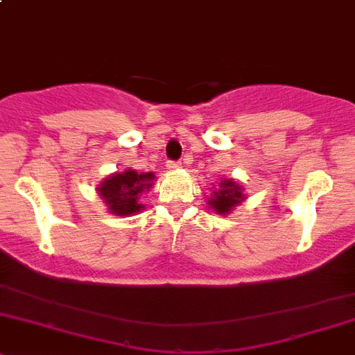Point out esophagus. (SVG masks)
<instances>
[{
  "label": "esophagus",
  "instance_id": "obj_1",
  "mask_svg": "<svg viewBox=\"0 0 355 355\" xmlns=\"http://www.w3.org/2000/svg\"><path fill=\"white\" fill-rule=\"evenodd\" d=\"M166 168L170 171H175V170H178V168H180V163H178V161H168Z\"/></svg>",
  "mask_w": 355,
  "mask_h": 355
}]
</instances>
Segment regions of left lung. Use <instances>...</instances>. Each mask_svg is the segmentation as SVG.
Wrapping results in <instances>:
<instances>
[{"label": "left lung", "mask_w": 355, "mask_h": 355, "mask_svg": "<svg viewBox=\"0 0 355 355\" xmlns=\"http://www.w3.org/2000/svg\"><path fill=\"white\" fill-rule=\"evenodd\" d=\"M246 199L243 192V185L234 178H222L220 184L213 185V192L208 198V206L216 213V215H230L236 206Z\"/></svg>", "instance_id": "left-lung-1"}]
</instances>
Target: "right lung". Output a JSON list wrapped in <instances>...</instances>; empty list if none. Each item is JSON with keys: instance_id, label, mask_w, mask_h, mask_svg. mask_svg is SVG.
I'll return each mask as SVG.
<instances>
[{"instance_id": "obj_1", "label": "right lung", "mask_w": 355, "mask_h": 355, "mask_svg": "<svg viewBox=\"0 0 355 355\" xmlns=\"http://www.w3.org/2000/svg\"><path fill=\"white\" fill-rule=\"evenodd\" d=\"M156 175L139 173L135 170L116 171L101 182L97 187L98 196L107 206V211L116 216H132L142 211L146 206L140 202L144 192L150 191Z\"/></svg>"}]
</instances>
